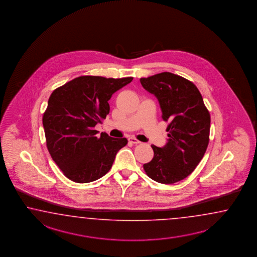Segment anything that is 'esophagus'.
I'll return each instance as SVG.
<instances>
[{
  "label": "esophagus",
  "instance_id": "34e87169",
  "mask_svg": "<svg viewBox=\"0 0 257 257\" xmlns=\"http://www.w3.org/2000/svg\"><path fill=\"white\" fill-rule=\"evenodd\" d=\"M128 141H129L130 143H132V144H140V141H139V140H138L137 138H129V139H128Z\"/></svg>",
  "mask_w": 257,
  "mask_h": 257
}]
</instances>
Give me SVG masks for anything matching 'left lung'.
I'll return each instance as SVG.
<instances>
[{"label": "left lung", "instance_id": "1", "mask_svg": "<svg viewBox=\"0 0 257 257\" xmlns=\"http://www.w3.org/2000/svg\"><path fill=\"white\" fill-rule=\"evenodd\" d=\"M142 86L159 100L163 120L168 121V142L151 146L154 157L145 163L146 174L162 184H174L190 175L209 144L211 117L193 82L171 72L141 78Z\"/></svg>", "mask_w": 257, "mask_h": 257}]
</instances>
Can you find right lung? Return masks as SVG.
Instances as JSON below:
<instances>
[{
	"instance_id": "right-lung-1",
	"label": "right lung",
	"mask_w": 257,
	"mask_h": 257,
	"mask_svg": "<svg viewBox=\"0 0 257 257\" xmlns=\"http://www.w3.org/2000/svg\"><path fill=\"white\" fill-rule=\"evenodd\" d=\"M132 80L81 76L51 94L43 117L46 146L53 161L71 181L99 179L127 144L125 138H110L106 133L97 138L94 126L109 113L111 95Z\"/></svg>"
}]
</instances>
